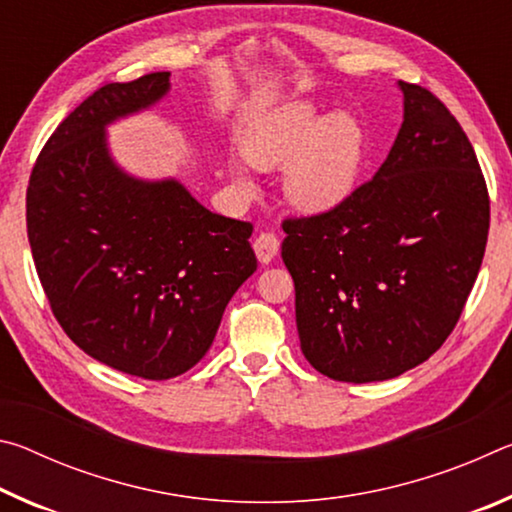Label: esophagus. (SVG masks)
Masks as SVG:
<instances>
[{
    "label": "esophagus",
    "mask_w": 512,
    "mask_h": 512,
    "mask_svg": "<svg viewBox=\"0 0 512 512\" xmlns=\"http://www.w3.org/2000/svg\"><path fill=\"white\" fill-rule=\"evenodd\" d=\"M253 248H255V255H257L259 262H262V264L273 262L277 250H280V237L273 235V232H262V235L255 239Z\"/></svg>",
    "instance_id": "1"
}]
</instances>
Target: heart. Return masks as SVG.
Returning <instances> with one entry per match:
<instances>
[{
	"instance_id": "b5f03b06",
	"label": "heart",
	"mask_w": 512,
	"mask_h": 512,
	"mask_svg": "<svg viewBox=\"0 0 512 512\" xmlns=\"http://www.w3.org/2000/svg\"><path fill=\"white\" fill-rule=\"evenodd\" d=\"M241 155L255 169H284L282 192L291 207L325 214L359 187L366 162V133L352 112H323L309 99L282 103L259 115L241 135ZM235 183L250 192L248 173L232 167Z\"/></svg>"
}]
</instances>
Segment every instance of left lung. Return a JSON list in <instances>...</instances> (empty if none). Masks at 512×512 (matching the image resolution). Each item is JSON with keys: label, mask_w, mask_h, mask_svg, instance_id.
Here are the masks:
<instances>
[{"label": "left lung", "mask_w": 512, "mask_h": 512, "mask_svg": "<svg viewBox=\"0 0 512 512\" xmlns=\"http://www.w3.org/2000/svg\"><path fill=\"white\" fill-rule=\"evenodd\" d=\"M397 88L404 121L372 180L282 225L302 354L350 384L400 377L445 343L488 241V189L463 128L429 90Z\"/></svg>", "instance_id": "8db88e82"}]
</instances>
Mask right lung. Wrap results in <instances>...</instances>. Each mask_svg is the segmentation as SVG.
Instances as JSON below:
<instances>
[{
  "label": "right lung",
  "instance_id": "add662e5",
  "mask_svg": "<svg viewBox=\"0 0 512 512\" xmlns=\"http://www.w3.org/2000/svg\"><path fill=\"white\" fill-rule=\"evenodd\" d=\"M169 76L108 83L69 112L27 192L33 262L60 327L92 359L155 381L205 357L257 271L253 225L210 212L178 178L133 176L110 151L108 126L160 103Z\"/></svg>",
  "mask_w": 512,
  "mask_h": 512
}]
</instances>
